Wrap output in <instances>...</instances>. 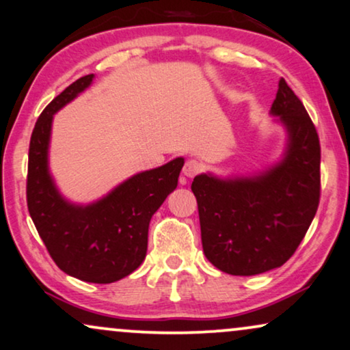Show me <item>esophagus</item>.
Masks as SVG:
<instances>
[{
	"instance_id": "obj_1",
	"label": "esophagus",
	"mask_w": 350,
	"mask_h": 350,
	"mask_svg": "<svg viewBox=\"0 0 350 350\" xmlns=\"http://www.w3.org/2000/svg\"><path fill=\"white\" fill-rule=\"evenodd\" d=\"M200 171H202V165L197 160H187L183 170L184 176H187V178H195Z\"/></svg>"
}]
</instances>
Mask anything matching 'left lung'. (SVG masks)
<instances>
[{
    "label": "left lung",
    "instance_id": "1",
    "mask_svg": "<svg viewBox=\"0 0 350 350\" xmlns=\"http://www.w3.org/2000/svg\"><path fill=\"white\" fill-rule=\"evenodd\" d=\"M270 115L285 131V147L275 163L226 178L202 172L192 183L204 256L230 275H259L285 264L319 206V136L283 78Z\"/></svg>",
    "mask_w": 350,
    "mask_h": 350
}]
</instances>
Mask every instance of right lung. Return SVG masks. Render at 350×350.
<instances>
[{"instance_id":"right-lung-1","label":"right lung","mask_w":350,"mask_h":350,"mask_svg":"<svg viewBox=\"0 0 350 350\" xmlns=\"http://www.w3.org/2000/svg\"><path fill=\"white\" fill-rule=\"evenodd\" d=\"M86 75L60 92L43 110L30 139L27 203L51 258L70 277L113 283L133 273L147 254L148 224L178 187L184 158L141 171L104 197L77 203L60 192L49 167L54 115L92 85Z\"/></svg>"}]
</instances>
